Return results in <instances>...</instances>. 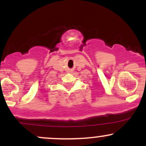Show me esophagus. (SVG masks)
Masks as SVG:
<instances>
[{
  "label": "esophagus",
  "instance_id": "34e87169",
  "mask_svg": "<svg viewBox=\"0 0 146 146\" xmlns=\"http://www.w3.org/2000/svg\"><path fill=\"white\" fill-rule=\"evenodd\" d=\"M68 72H71V70H68Z\"/></svg>",
  "mask_w": 146,
  "mask_h": 146
}]
</instances>
